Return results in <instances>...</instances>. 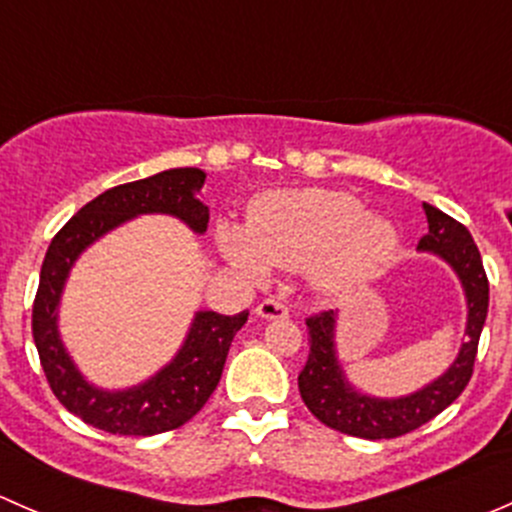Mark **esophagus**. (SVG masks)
Masks as SVG:
<instances>
[{"instance_id": "esophagus-1", "label": "esophagus", "mask_w": 512, "mask_h": 512, "mask_svg": "<svg viewBox=\"0 0 512 512\" xmlns=\"http://www.w3.org/2000/svg\"><path fill=\"white\" fill-rule=\"evenodd\" d=\"M255 314L262 319H285L289 317V309L277 299H262L255 307Z\"/></svg>"}]
</instances>
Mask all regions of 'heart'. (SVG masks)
I'll return each instance as SVG.
<instances>
[{"instance_id": "b5f03b06", "label": "heart", "mask_w": 512, "mask_h": 512, "mask_svg": "<svg viewBox=\"0 0 512 512\" xmlns=\"http://www.w3.org/2000/svg\"><path fill=\"white\" fill-rule=\"evenodd\" d=\"M394 225L364 213L342 190L304 188L267 193L252 203L245 230L218 227L227 265L252 282L277 270H309L324 294H347L379 275L396 250Z\"/></svg>"}]
</instances>
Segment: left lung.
<instances>
[{
  "label": "left lung",
  "instance_id": "left-lung-1",
  "mask_svg": "<svg viewBox=\"0 0 512 512\" xmlns=\"http://www.w3.org/2000/svg\"><path fill=\"white\" fill-rule=\"evenodd\" d=\"M423 213L428 220V232L418 242V252L441 257L461 280L468 307L466 342L461 344L453 364L431 384L421 386L414 394L379 399L352 386L339 364L337 312L329 309L309 317V356L304 369L299 371V394L324 426L347 436L369 441L404 436L448 409L471 381L478 339L488 317V277L476 242L466 227L428 203H423Z\"/></svg>",
  "mask_w": 512,
  "mask_h": 512
}]
</instances>
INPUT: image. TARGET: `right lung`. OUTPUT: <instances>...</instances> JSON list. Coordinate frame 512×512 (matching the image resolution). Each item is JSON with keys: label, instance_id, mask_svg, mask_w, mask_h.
<instances>
[{"label": "right lung", "instance_id": "1", "mask_svg": "<svg viewBox=\"0 0 512 512\" xmlns=\"http://www.w3.org/2000/svg\"><path fill=\"white\" fill-rule=\"evenodd\" d=\"M205 183L200 168H170L151 178L116 185L86 203L69 220L46 250L36 289L32 334L46 381L56 399L89 426L118 436H156L190 421L223 376L230 344L247 312L225 317L195 312L178 354L151 379L121 391H106L86 381L59 334V304L69 272L81 252L98 237L138 215H173L193 232L208 230V205L198 198Z\"/></svg>", "mask_w": 512, "mask_h": 512}]
</instances>
